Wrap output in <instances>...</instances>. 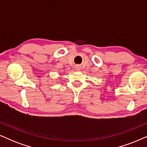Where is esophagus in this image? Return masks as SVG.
<instances>
[{"label":"esophagus","mask_w":147,"mask_h":147,"mask_svg":"<svg viewBox=\"0 0 147 147\" xmlns=\"http://www.w3.org/2000/svg\"><path fill=\"white\" fill-rule=\"evenodd\" d=\"M76 70H80V67H79V66H76Z\"/></svg>","instance_id":"esophagus-1"}]
</instances>
